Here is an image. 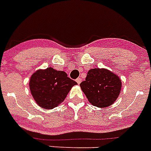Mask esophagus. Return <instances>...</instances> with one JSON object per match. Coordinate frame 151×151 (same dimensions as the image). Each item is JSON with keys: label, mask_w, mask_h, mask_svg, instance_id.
Returning <instances> with one entry per match:
<instances>
[{"label": "esophagus", "mask_w": 151, "mask_h": 151, "mask_svg": "<svg viewBox=\"0 0 151 151\" xmlns=\"http://www.w3.org/2000/svg\"><path fill=\"white\" fill-rule=\"evenodd\" d=\"M76 81H77L78 85H79V84H80L81 82V78H77V79H76Z\"/></svg>", "instance_id": "obj_1"}]
</instances>
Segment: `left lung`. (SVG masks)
Listing matches in <instances>:
<instances>
[{
    "instance_id": "1",
    "label": "left lung",
    "mask_w": 151,
    "mask_h": 151,
    "mask_svg": "<svg viewBox=\"0 0 151 151\" xmlns=\"http://www.w3.org/2000/svg\"><path fill=\"white\" fill-rule=\"evenodd\" d=\"M84 93L93 105L98 108L110 106L116 101L121 89L119 77L106 69H91L86 81L80 84Z\"/></svg>"
}]
</instances>
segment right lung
<instances>
[{
  "mask_svg": "<svg viewBox=\"0 0 151 151\" xmlns=\"http://www.w3.org/2000/svg\"><path fill=\"white\" fill-rule=\"evenodd\" d=\"M75 81L68 78L64 71L49 67L38 70L30 79V90L36 103L45 109H51L62 103Z\"/></svg>",
  "mask_w": 151,
  "mask_h": 151,
  "instance_id": "add662e5",
  "label": "right lung"
}]
</instances>
